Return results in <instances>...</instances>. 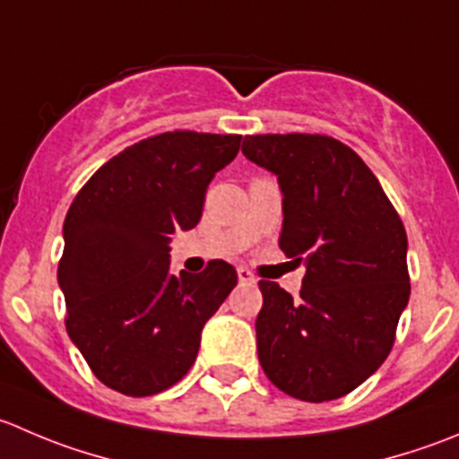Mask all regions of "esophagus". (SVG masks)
Returning <instances> with one entry per match:
<instances>
[{
	"label": "esophagus",
	"instance_id": "esophagus-1",
	"mask_svg": "<svg viewBox=\"0 0 459 459\" xmlns=\"http://www.w3.org/2000/svg\"><path fill=\"white\" fill-rule=\"evenodd\" d=\"M238 280L242 284H255V275L247 269V266H239L238 269Z\"/></svg>",
	"mask_w": 459,
	"mask_h": 459
}]
</instances>
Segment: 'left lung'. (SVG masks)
Masks as SVG:
<instances>
[{
    "mask_svg": "<svg viewBox=\"0 0 459 459\" xmlns=\"http://www.w3.org/2000/svg\"><path fill=\"white\" fill-rule=\"evenodd\" d=\"M242 154L278 177L280 248L305 260L300 298L260 280L262 370L302 402H332L375 375L411 298L402 220L354 150L320 134L244 136Z\"/></svg>",
    "mask_w": 459,
    "mask_h": 459,
    "instance_id": "1",
    "label": "left lung"
}]
</instances>
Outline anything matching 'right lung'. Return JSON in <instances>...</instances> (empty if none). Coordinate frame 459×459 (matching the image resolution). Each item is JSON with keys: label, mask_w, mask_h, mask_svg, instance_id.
Instances as JSON below:
<instances>
[{"label": "right lung", "mask_w": 459, "mask_h": 459, "mask_svg": "<svg viewBox=\"0 0 459 459\" xmlns=\"http://www.w3.org/2000/svg\"><path fill=\"white\" fill-rule=\"evenodd\" d=\"M239 141L166 132L109 159L75 195L57 284L71 341L111 390L148 397L175 385L238 284L224 260L175 275L170 242L199 224L208 184L238 157Z\"/></svg>", "instance_id": "right-lung-1"}]
</instances>
